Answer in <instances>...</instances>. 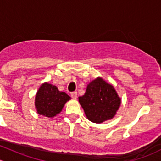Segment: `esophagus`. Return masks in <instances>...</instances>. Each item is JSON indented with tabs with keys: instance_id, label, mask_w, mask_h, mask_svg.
<instances>
[{
	"instance_id": "obj_1",
	"label": "esophagus",
	"mask_w": 161,
	"mask_h": 161,
	"mask_svg": "<svg viewBox=\"0 0 161 161\" xmlns=\"http://www.w3.org/2000/svg\"><path fill=\"white\" fill-rule=\"evenodd\" d=\"M70 96H71V97L73 99H76L77 98V92H72L70 94Z\"/></svg>"
}]
</instances>
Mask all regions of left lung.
Instances as JSON below:
<instances>
[{"label":"left lung","mask_w":161,"mask_h":161,"mask_svg":"<svg viewBox=\"0 0 161 161\" xmlns=\"http://www.w3.org/2000/svg\"><path fill=\"white\" fill-rule=\"evenodd\" d=\"M79 102L89 121L100 124L116 115L121 99L112 84L97 77L87 84L85 94Z\"/></svg>","instance_id":"left-lung-1"}]
</instances>
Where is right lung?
<instances>
[{
  "mask_svg": "<svg viewBox=\"0 0 161 161\" xmlns=\"http://www.w3.org/2000/svg\"><path fill=\"white\" fill-rule=\"evenodd\" d=\"M70 97L59 91L57 86L49 82H43L35 97V107L37 114L47 118H54L58 114Z\"/></svg>",
  "mask_w": 161,
  "mask_h": 161,
  "instance_id": "obj_1",
  "label": "right lung"
}]
</instances>
